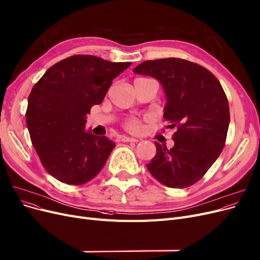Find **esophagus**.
Here are the masks:
<instances>
[{"mask_svg":"<svg viewBox=\"0 0 260 260\" xmlns=\"http://www.w3.org/2000/svg\"><path fill=\"white\" fill-rule=\"evenodd\" d=\"M120 141H122V142H129V143H138V142H139L138 139L129 138V137H126V136L120 137Z\"/></svg>","mask_w":260,"mask_h":260,"instance_id":"1","label":"esophagus"}]
</instances>
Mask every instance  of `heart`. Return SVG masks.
<instances>
[{
    "label": "heart",
    "mask_w": 260,
    "mask_h": 260,
    "mask_svg": "<svg viewBox=\"0 0 260 260\" xmlns=\"http://www.w3.org/2000/svg\"><path fill=\"white\" fill-rule=\"evenodd\" d=\"M124 124L130 131H139L141 129V122L138 119H129Z\"/></svg>",
    "instance_id": "heart-1"
}]
</instances>
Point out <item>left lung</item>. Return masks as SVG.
<instances>
[{
  "label": "left lung",
  "instance_id": "left-lung-1",
  "mask_svg": "<svg viewBox=\"0 0 260 260\" xmlns=\"http://www.w3.org/2000/svg\"><path fill=\"white\" fill-rule=\"evenodd\" d=\"M134 73L155 77L167 95L165 119L176 128L174 146L155 142L157 153L146 165L170 188H186L204 176L225 146L230 121L227 95L208 69L180 58L142 62Z\"/></svg>",
  "mask_w": 260,
  "mask_h": 260
}]
</instances>
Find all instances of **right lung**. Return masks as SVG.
Instances as JSON below:
<instances>
[{
  "mask_svg": "<svg viewBox=\"0 0 260 260\" xmlns=\"http://www.w3.org/2000/svg\"><path fill=\"white\" fill-rule=\"evenodd\" d=\"M131 62L75 55L50 67L32 88L25 121L45 170L58 181L83 185L98 175L115 147L85 131L86 115Z\"/></svg>",
  "mask_w": 260,
  "mask_h": 260,
  "instance_id": "obj_1",
  "label": "right lung"
}]
</instances>
